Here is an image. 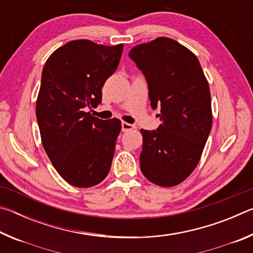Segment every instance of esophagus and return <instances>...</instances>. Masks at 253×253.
Masks as SVG:
<instances>
[{"label":"esophagus","mask_w":253,"mask_h":253,"mask_svg":"<svg viewBox=\"0 0 253 253\" xmlns=\"http://www.w3.org/2000/svg\"><path fill=\"white\" fill-rule=\"evenodd\" d=\"M132 128H134V126H132L129 123H126V122L122 123V130L123 131H128V130L132 129Z\"/></svg>","instance_id":"1"}]
</instances>
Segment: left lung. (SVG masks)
I'll return each instance as SVG.
<instances>
[{
	"mask_svg": "<svg viewBox=\"0 0 253 253\" xmlns=\"http://www.w3.org/2000/svg\"><path fill=\"white\" fill-rule=\"evenodd\" d=\"M146 78L153 109L162 124L140 129V169L158 186L178 185L199 164L212 128L211 93L196 55L177 41L161 37L130 50Z\"/></svg>",
	"mask_w": 253,
	"mask_h": 253,
	"instance_id": "left-lung-1",
	"label": "left lung"
}]
</instances>
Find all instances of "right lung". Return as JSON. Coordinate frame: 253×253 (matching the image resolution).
I'll list each match as a JSON object with an SVG mask.
<instances>
[{
    "instance_id": "add662e5",
    "label": "right lung",
    "mask_w": 253,
    "mask_h": 253,
    "mask_svg": "<svg viewBox=\"0 0 253 253\" xmlns=\"http://www.w3.org/2000/svg\"><path fill=\"white\" fill-rule=\"evenodd\" d=\"M123 48L74 40L43 67L36 105L41 142L60 176L76 187L97 185L110 169L122 122L102 121L84 108L101 102V88L116 71Z\"/></svg>"
}]
</instances>
